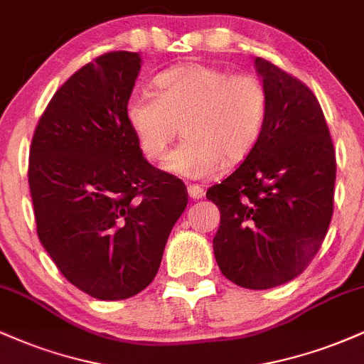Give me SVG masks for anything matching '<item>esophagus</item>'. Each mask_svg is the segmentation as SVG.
Wrapping results in <instances>:
<instances>
[{
    "instance_id": "34e87169",
    "label": "esophagus",
    "mask_w": 364,
    "mask_h": 364,
    "mask_svg": "<svg viewBox=\"0 0 364 364\" xmlns=\"http://www.w3.org/2000/svg\"><path fill=\"white\" fill-rule=\"evenodd\" d=\"M188 195H190L191 200H200L205 195V190L200 185H190L188 186Z\"/></svg>"
}]
</instances>
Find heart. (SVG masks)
Wrapping results in <instances>:
<instances>
[{
    "mask_svg": "<svg viewBox=\"0 0 364 364\" xmlns=\"http://www.w3.org/2000/svg\"><path fill=\"white\" fill-rule=\"evenodd\" d=\"M156 95L133 94L127 121L144 156L162 161L178 136L166 169L207 178L252 152L265 123L267 90L253 75L232 73L203 63H183L154 82Z\"/></svg>",
    "mask_w": 364,
    "mask_h": 364,
    "instance_id": "b5f03b06",
    "label": "heart"
}]
</instances>
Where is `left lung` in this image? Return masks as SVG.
<instances>
[{
  "mask_svg": "<svg viewBox=\"0 0 364 364\" xmlns=\"http://www.w3.org/2000/svg\"><path fill=\"white\" fill-rule=\"evenodd\" d=\"M267 90L265 123L231 176L207 190L220 212L214 255L220 272L246 289L298 277L318 253L333 214L336 149L315 94L257 58Z\"/></svg>",
  "mask_w": 364,
  "mask_h": 364,
  "instance_id": "8db88e82",
  "label": "left lung"
}]
</instances>
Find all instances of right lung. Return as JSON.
Listing matches in <instances>:
<instances>
[{"instance_id": "obj_1", "label": "right lung", "mask_w": 364, "mask_h": 364, "mask_svg": "<svg viewBox=\"0 0 364 364\" xmlns=\"http://www.w3.org/2000/svg\"><path fill=\"white\" fill-rule=\"evenodd\" d=\"M139 53L112 51L68 78L41 116L28 157L37 236L75 287L118 301L156 277L185 183L154 168L127 121Z\"/></svg>"}]
</instances>
